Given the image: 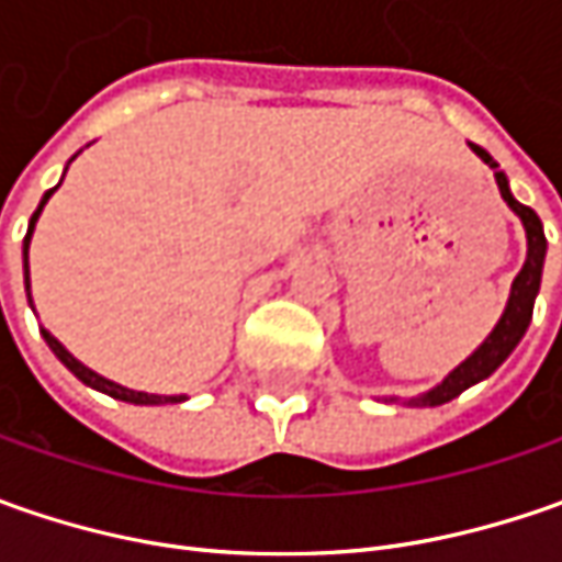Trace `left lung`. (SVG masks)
I'll use <instances>...</instances> for the list:
<instances>
[{"instance_id":"left-lung-1","label":"left lung","mask_w":562,"mask_h":562,"mask_svg":"<svg viewBox=\"0 0 562 562\" xmlns=\"http://www.w3.org/2000/svg\"><path fill=\"white\" fill-rule=\"evenodd\" d=\"M469 149L494 171V181H497V190H501V200L513 209V215H516V218L522 222V227H526V247L529 249H526L522 269L513 278L507 310L497 318V325L491 328V335L472 350V357H465L450 375H443L441 384H435L431 391H425L419 397L403 400L406 406H441V403H450L453 397H460V394L469 391L472 384H479V381H485L487 375H494V372L501 369V362L516 350V344L526 335V328H529L531 322V310H535V296L541 291V269H544V256H548V240H544V225H541V218L535 215V209L522 205L513 196L507 175L497 168V162L487 156L482 146L469 143ZM384 403H400V397H384Z\"/></svg>"}]
</instances>
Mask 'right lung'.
Here are the masks:
<instances>
[{"label": "right lung", "instance_id": "add662e5", "mask_svg": "<svg viewBox=\"0 0 562 562\" xmlns=\"http://www.w3.org/2000/svg\"><path fill=\"white\" fill-rule=\"evenodd\" d=\"M68 162H75V156L68 159ZM68 171V168H65ZM65 178V175H61ZM61 184V181H58ZM58 184L53 187V190H46L43 193V200H40V205H36V212L31 215V225H27V237H24V291H27V303H31L33 310V296H31V262H27V252H31V237H33V227H36V218H40V212H43V205L49 203V196H53L55 190H58ZM40 335H43V340L49 344V350H53L55 357H58V362L71 372L75 378H80L87 387H93V391H99V394H109V397L115 400H124V403H134V406H165V403H184L187 394H146V391H131V387H124V384H119V381H112V378L99 375V372H93L90 366H83L80 359L75 357V353H68V347L58 340L55 335H49L46 328H40Z\"/></svg>", "mask_w": 562, "mask_h": 562}]
</instances>
